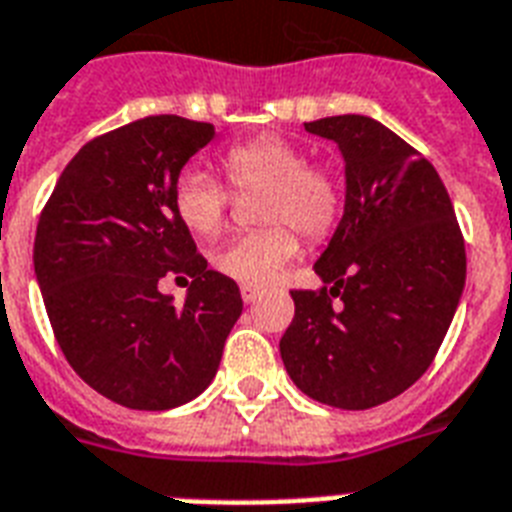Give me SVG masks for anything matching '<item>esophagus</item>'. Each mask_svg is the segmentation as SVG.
Wrapping results in <instances>:
<instances>
[{
	"label": "esophagus",
	"mask_w": 512,
	"mask_h": 512,
	"mask_svg": "<svg viewBox=\"0 0 512 512\" xmlns=\"http://www.w3.org/2000/svg\"><path fill=\"white\" fill-rule=\"evenodd\" d=\"M260 295H263V289H260V287H249V284H241V300H244V303H255V300H260Z\"/></svg>",
	"instance_id": "1"
}]
</instances>
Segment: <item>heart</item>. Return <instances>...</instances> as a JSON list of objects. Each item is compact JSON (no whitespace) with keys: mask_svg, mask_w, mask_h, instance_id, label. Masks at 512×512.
I'll return each mask as SVG.
<instances>
[{"mask_svg":"<svg viewBox=\"0 0 512 512\" xmlns=\"http://www.w3.org/2000/svg\"><path fill=\"white\" fill-rule=\"evenodd\" d=\"M220 164L233 188H265L263 220L273 223L263 231L233 236L212 255V265L228 279L265 287L279 279L300 249L292 224L308 239H321L335 228L342 204L340 185L327 167L305 162V151L292 140L265 132L228 148ZM228 201L225 185L196 167L180 172L172 185L177 220L201 239L220 233Z\"/></svg>","mask_w":512,"mask_h":512,"instance_id":"heart-1","label":"heart"}]
</instances>
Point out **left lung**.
I'll return each mask as SVG.
<instances>
[{"label": "left lung", "instance_id": "obj_1", "mask_svg": "<svg viewBox=\"0 0 512 512\" xmlns=\"http://www.w3.org/2000/svg\"><path fill=\"white\" fill-rule=\"evenodd\" d=\"M305 130L340 148L345 207L313 265L330 289L292 292L281 361L313 401L372 409L436 358L465 289V241L436 167L385 124L345 114Z\"/></svg>", "mask_w": 512, "mask_h": 512}]
</instances>
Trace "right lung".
Here are the masks:
<instances>
[{"mask_svg":"<svg viewBox=\"0 0 512 512\" xmlns=\"http://www.w3.org/2000/svg\"><path fill=\"white\" fill-rule=\"evenodd\" d=\"M215 127L146 116L90 140L68 162L34 239V273L63 356L100 396L164 412L215 380L241 316L236 281L207 268L172 209V185ZM170 270L186 303L158 292Z\"/></svg>","mask_w":512,"mask_h":512,"instance_id":"right-lung-1","label":"right lung"}]
</instances>
